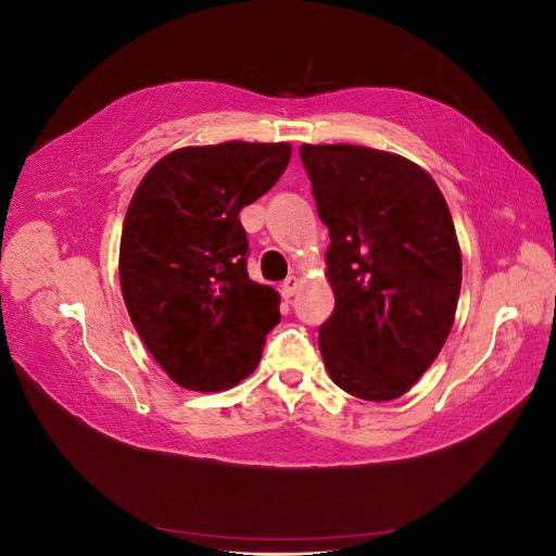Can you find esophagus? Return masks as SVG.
I'll use <instances>...</instances> for the list:
<instances>
[{"label":"esophagus","instance_id":"obj_1","mask_svg":"<svg viewBox=\"0 0 556 556\" xmlns=\"http://www.w3.org/2000/svg\"><path fill=\"white\" fill-rule=\"evenodd\" d=\"M296 290H299V278H296V276H288V278H285V282L280 285V294H282L285 299L294 296Z\"/></svg>","mask_w":556,"mask_h":556}]
</instances>
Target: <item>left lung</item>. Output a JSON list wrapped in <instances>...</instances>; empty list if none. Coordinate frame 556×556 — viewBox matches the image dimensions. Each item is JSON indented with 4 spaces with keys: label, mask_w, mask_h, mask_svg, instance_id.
<instances>
[{
    "label": "left lung",
    "mask_w": 556,
    "mask_h": 556,
    "mask_svg": "<svg viewBox=\"0 0 556 556\" xmlns=\"http://www.w3.org/2000/svg\"><path fill=\"white\" fill-rule=\"evenodd\" d=\"M329 229L336 296L319 327L329 378L364 401L406 394L439 357L462 290V252L433 178L366 146L299 148Z\"/></svg>",
    "instance_id": "1"
}]
</instances>
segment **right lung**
<instances>
[{
	"label": "right lung",
	"instance_id": "1",
	"mask_svg": "<svg viewBox=\"0 0 556 556\" xmlns=\"http://www.w3.org/2000/svg\"><path fill=\"white\" fill-rule=\"evenodd\" d=\"M290 143L227 141L174 150L134 192L121 288L143 345L176 384L225 392L255 371L280 296L248 278L239 220L288 169Z\"/></svg>",
	"mask_w": 556,
	"mask_h": 556
}]
</instances>
